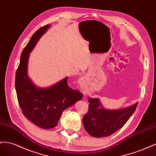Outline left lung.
Returning a JSON list of instances; mask_svg holds the SVG:
<instances>
[{
  "mask_svg": "<svg viewBox=\"0 0 156 156\" xmlns=\"http://www.w3.org/2000/svg\"><path fill=\"white\" fill-rule=\"evenodd\" d=\"M88 112L83 118L86 131L93 137L101 138L110 136L120 129L135 112L137 103L129 107L117 110H106L99 99H89Z\"/></svg>",
  "mask_w": 156,
  "mask_h": 156,
  "instance_id": "left-lung-1",
  "label": "left lung"
}]
</instances>
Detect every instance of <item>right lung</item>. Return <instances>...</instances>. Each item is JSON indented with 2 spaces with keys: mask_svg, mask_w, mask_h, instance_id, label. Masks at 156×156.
I'll list each match as a JSON object with an SVG mask.
<instances>
[{
  "mask_svg": "<svg viewBox=\"0 0 156 156\" xmlns=\"http://www.w3.org/2000/svg\"><path fill=\"white\" fill-rule=\"evenodd\" d=\"M50 25L37 30L22 51L16 73L17 101L25 116L38 127L51 129L57 126L62 112L82 98V93L68 86L67 77L48 88L35 86L27 76L30 52L46 33Z\"/></svg>",
  "mask_w": 156,
  "mask_h": 156,
  "instance_id": "1",
  "label": "right lung"
}]
</instances>
